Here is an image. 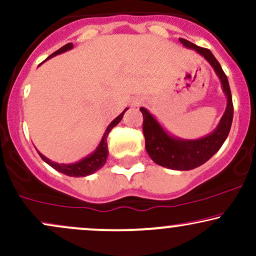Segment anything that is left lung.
Segmentation results:
<instances>
[{"instance_id":"1","label":"left lung","mask_w":256,"mask_h":256,"mask_svg":"<svg viewBox=\"0 0 256 256\" xmlns=\"http://www.w3.org/2000/svg\"><path fill=\"white\" fill-rule=\"evenodd\" d=\"M179 42L185 48L192 49L202 58H204V60L212 66L216 74L218 76L222 92L226 98V110L219 124L207 136L198 140H184L167 132L146 108L140 107V110L143 114V134L146 138V149L152 160L158 165L176 171H189L204 165L222 148L231 128L232 119H234V104H232L228 77L212 52L210 49L198 46L184 38H179Z\"/></svg>"}]
</instances>
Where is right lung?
Wrapping results in <instances>:
<instances>
[{"label": "right lung", "instance_id": "right-lung-1", "mask_svg": "<svg viewBox=\"0 0 256 256\" xmlns=\"http://www.w3.org/2000/svg\"><path fill=\"white\" fill-rule=\"evenodd\" d=\"M72 48H73L72 43L66 44V46H61L58 50L52 52V54L48 58L56 56V55H58V54H62V52H67V50H71ZM48 58H46V60H48ZM128 110V108H125V110L122 112V114H119V116H116V118L107 126L104 136H102V138H101V142L98 143V146H96L95 150L91 152V154L88 155V156H85L82 158V160L77 161V162L58 164V162H54V161L49 160L48 158L44 156V155L40 154V152H38V154H40V156L43 158L44 162L48 164L49 166H52V168L56 170V171L64 173V174H66V176H70V177H86V176L92 174V173L98 171L101 167L104 166L106 161H107V156H108V146H107L108 134H110V130L114 128V126H116L120 122H122V116H124L125 112Z\"/></svg>", "mask_w": 256, "mask_h": 256}]
</instances>
